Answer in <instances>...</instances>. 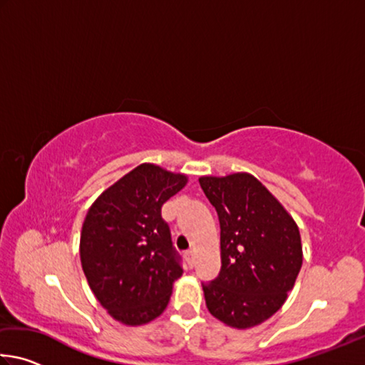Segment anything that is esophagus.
Wrapping results in <instances>:
<instances>
[{
    "label": "esophagus",
    "mask_w": 365,
    "mask_h": 365,
    "mask_svg": "<svg viewBox=\"0 0 365 365\" xmlns=\"http://www.w3.org/2000/svg\"><path fill=\"white\" fill-rule=\"evenodd\" d=\"M185 261H187L190 267H193V265H195V252H187V255H185Z\"/></svg>",
    "instance_id": "obj_1"
}]
</instances>
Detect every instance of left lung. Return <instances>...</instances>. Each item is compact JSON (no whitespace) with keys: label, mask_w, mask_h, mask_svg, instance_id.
Masks as SVG:
<instances>
[{"label":"left lung","mask_w":365,"mask_h":365,"mask_svg":"<svg viewBox=\"0 0 365 365\" xmlns=\"http://www.w3.org/2000/svg\"><path fill=\"white\" fill-rule=\"evenodd\" d=\"M220 222V274L202 283L209 312L232 329L265 322L283 306L302 265L298 224L248 172L202 175Z\"/></svg>","instance_id":"left-lung-1"}]
</instances>
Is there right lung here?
Masks as SVG:
<instances>
[{
  "label": "right lung",
  "instance_id": "obj_1",
  "mask_svg": "<svg viewBox=\"0 0 365 365\" xmlns=\"http://www.w3.org/2000/svg\"><path fill=\"white\" fill-rule=\"evenodd\" d=\"M188 177L143 163L96 197L80 233V262L95 298L117 322L150 324L183 270L160 207Z\"/></svg>",
  "mask_w": 365,
  "mask_h": 365
}]
</instances>
